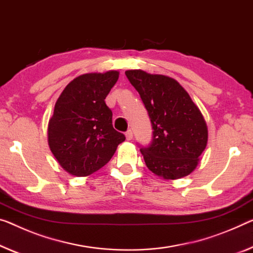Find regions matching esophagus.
<instances>
[{
  "mask_svg": "<svg viewBox=\"0 0 253 253\" xmlns=\"http://www.w3.org/2000/svg\"><path fill=\"white\" fill-rule=\"evenodd\" d=\"M126 140H132V138H133V132H132V130H127L126 132Z\"/></svg>",
  "mask_w": 253,
  "mask_h": 253,
  "instance_id": "esophagus-1",
  "label": "esophagus"
}]
</instances>
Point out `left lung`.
Returning a JSON list of instances; mask_svg holds the SVG:
<instances>
[{"mask_svg": "<svg viewBox=\"0 0 253 253\" xmlns=\"http://www.w3.org/2000/svg\"><path fill=\"white\" fill-rule=\"evenodd\" d=\"M126 76L139 92L153 126L150 145L140 149L147 167L165 180L189 175L208 141L199 108L173 78L142 70H127Z\"/></svg>", "mask_w": 253, "mask_h": 253, "instance_id": "obj_1", "label": "left lung"}]
</instances>
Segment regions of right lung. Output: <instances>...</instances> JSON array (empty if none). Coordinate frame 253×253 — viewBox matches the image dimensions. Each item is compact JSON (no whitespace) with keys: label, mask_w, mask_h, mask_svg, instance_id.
Listing matches in <instances>:
<instances>
[{"label":"right lung","mask_w":253,"mask_h":253,"mask_svg":"<svg viewBox=\"0 0 253 253\" xmlns=\"http://www.w3.org/2000/svg\"><path fill=\"white\" fill-rule=\"evenodd\" d=\"M118 79V71L81 75L56 100L48 122V145L71 175L87 176L102 169L126 140L113 127V114L105 103Z\"/></svg>","instance_id":"obj_1"}]
</instances>
